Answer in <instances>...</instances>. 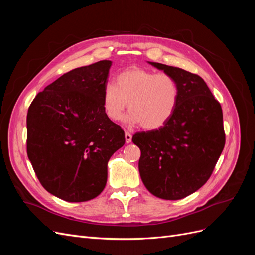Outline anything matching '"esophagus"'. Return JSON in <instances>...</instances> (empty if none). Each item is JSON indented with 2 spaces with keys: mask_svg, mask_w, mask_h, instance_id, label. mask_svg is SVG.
<instances>
[{
  "mask_svg": "<svg viewBox=\"0 0 255 255\" xmlns=\"http://www.w3.org/2000/svg\"><path fill=\"white\" fill-rule=\"evenodd\" d=\"M130 141H132V135H130V133H128L126 130V142L129 143Z\"/></svg>",
  "mask_w": 255,
  "mask_h": 255,
  "instance_id": "esophagus-1",
  "label": "esophagus"
}]
</instances>
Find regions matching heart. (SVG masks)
<instances>
[{
    "instance_id": "1",
    "label": "heart",
    "mask_w": 255,
    "mask_h": 255,
    "mask_svg": "<svg viewBox=\"0 0 255 255\" xmlns=\"http://www.w3.org/2000/svg\"><path fill=\"white\" fill-rule=\"evenodd\" d=\"M180 96L179 84L171 74L155 73L141 68H130L119 73L115 85L103 89L105 116L117 121L128 109L129 125H141L145 129L164 127L172 117Z\"/></svg>"
}]
</instances>
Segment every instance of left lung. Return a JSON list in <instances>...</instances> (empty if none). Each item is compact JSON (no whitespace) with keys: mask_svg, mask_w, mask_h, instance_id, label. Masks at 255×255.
I'll list each match as a JSON object with an SVG mask.
<instances>
[{"mask_svg":"<svg viewBox=\"0 0 255 255\" xmlns=\"http://www.w3.org/2000/svg\"><path fill=\"white\" fill-rule=\"evenodd\" d=\"M149 64L173 76L180 96L164 127L133 136L141 152L138 168L152 195L179 200L202 187L213 173L226 143L222 110L199 75L164 64Z\"/></svg>","mask_w":255,"mask_h":255,"instance_id":"obj_1","label":"left lung"}]
</instances>
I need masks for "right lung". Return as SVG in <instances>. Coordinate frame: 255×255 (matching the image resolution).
Segmentation results:
<instances>
[{
    "label": "right lung",
    "mask_w": 255,
    "mask_h": 255,
    "mask_svg": "<svg viewBox=\"0 0 255 255\" xmlns=\"http://www.w3.org/2000/svg\"><path fill=\"white\" fill-rule=\"evenodd\" d=\"M111 60L73 69L39 92L27 112V156L43 188L68 202L101 194L125 132L105 116Z\"/></svg>",
    "instance_id": "obj_1"
}]
</instances>
